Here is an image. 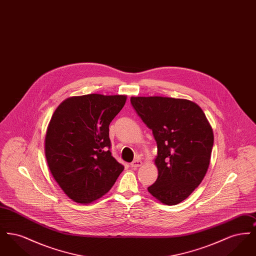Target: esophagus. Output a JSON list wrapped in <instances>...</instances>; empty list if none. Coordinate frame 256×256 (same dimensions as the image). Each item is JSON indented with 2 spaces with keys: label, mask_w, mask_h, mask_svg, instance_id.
I'll list each match as a JSON object with an SVG mask.
<instances>
[{
  "label": "esophagus",
  "mask_w": 256,
  "mask_h": 256,
  "mask_svg": "<svg viewBox=\"0 0 256 256\" xmlns=\"http://www.w3.org/2000/svg\"><path fill=\"white\" fill-rule=\"evenodd\" d=\"M141 165H142V161L139 158L135 159L134 161H132V162L130 163V166H132V168H134V169H137V168L140 167Z\"/></svg>",
  "instance_id": "obj_1"
}]
</instances>
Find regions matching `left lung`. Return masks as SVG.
<instances>
[{"instance_id": "8db88e82", "label": "left lung", "mask_w": 256, "mask_h": 256, "mask_svg": "<svg viewBox=\"0 0 256 256\" xmlns=\"http://www.w3.org/2000/svg\"><path fill=\"white\" fill-rule=\"evenodd\" d=\"M130 104L158 144V178L148 191L162 204H178L206 174L214 143L212 128L202 108L188 100L132 97Z\"/></svg>"}]
</instances>
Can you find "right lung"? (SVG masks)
<instances>
[{"label": "right lung", "instance_id": "right-lung-1", "mask_svg": "<svg viewBox=\"0 0 256 256\" xmlns=\"http://www.w3.org/2000/svg\"><path fill=\"white\" fill-rule=\"evenodd\" d=\"M126 96L90 94L61 102L50 121L45 156L64 193L78 204L106 194L124 170L111 156L110 124Z\"/></svg>", "mask_w": 256, "mask_h": 256}]
</instances>
